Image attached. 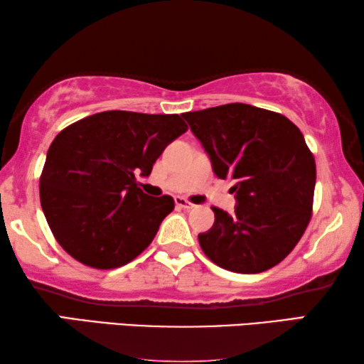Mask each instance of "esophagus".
Returning a JSON list of instances; mask_svg holds the SVG:
<instances>
[{
    "label": "esophagus",
    "instance_id": "esophagus-1",
    "mask_svg": "<svg viewBox=\"0 0 364 364\" xmlns=\"http://www.w3.org/2000/svg\"><path fill=\"white\" fill-rule=\"evenodd\" d=\"M175 204H176V207H180V209H186V210H191L196 207L193 203H189V200L184 199V198H180V196L175 198Z\"/></svg>",
    "mask_w": 364,
    "mask_h": 364
}]
</instances>
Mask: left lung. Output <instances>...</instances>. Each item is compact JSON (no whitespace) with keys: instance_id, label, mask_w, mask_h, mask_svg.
I'll use <instances>...</instances> for the list:
<instances>
[{"instance_id":"obj_1","label":"left lung","mask_w":364,"mask_h":364,"mask_svg":"<svg viewBox=\"0 0 364 364\" xmlns=\"http://www.w3.org/2000/svg\"><path fill=\"white\" fill-rule=\"evenodd\" d=\"M220 180H233L238 200L230 215L200 233L204 255L222 269L259 274L290 255L311 220L316 161L284 114L246 103L183 113Z\"/></svg>"}]
</instances>
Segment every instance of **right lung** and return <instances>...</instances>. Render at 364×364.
<instances>
[{
  "label": "right lung",
  "instance_id": "add662e5",
  "mask_svg": "<svg viewBox=\"0 0 364 364\" xmlns=\"http://www.w3.org/2000/svg\"><path fill=\"white\" fill-rule=\"evenodd\" d=\"M188 131L180 114L95 113L63 129L40 176V204L69 256L94 269L131 262L152 243L175 209L137 184L165 147Z\"/></svg>",
  "mask_w": 364,
  "mask_h": 364
}]
</instances>
